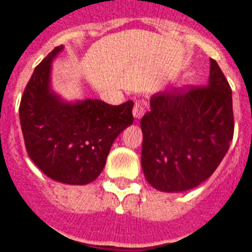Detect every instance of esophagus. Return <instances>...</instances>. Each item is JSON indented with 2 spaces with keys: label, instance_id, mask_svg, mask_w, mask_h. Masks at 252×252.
<instances>
[{
  "label": "esophagus",
  "instance_id": "34e87169",
  "mask_svg": "<svg viewBox=\"0 0 252 252\" xmlns=\"http://www.w3.org/2000/svg\"><path fill=\"white\" fill-rule=\"evenodd\" d=\"M145 111H146V104H145V102H135L134 103V107H133V115L134 118L135 119H139L142 118V115L145 114Z\"/></svg>",
  "mask_w": 252,
  "mask_h": 252
}]
</instances>
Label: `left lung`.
<instances>
[{
	"label": "left lung",
	"instance_id": "obj_1",
	"mask_svg": "<svg viewBox=\"0 0 252 252\" xmlns=\"http://www.w3.org/2000/svg\"><path fill=\"white\" fill-rule=\"evenodd\" d=\"M141 128V165L152 187L184 192L208 179L234 137L232 93L214 59L207 86L153 95Z\"/></svg>",
	"mask_w": 252,
	"mask_h": 252
}]
</instances>
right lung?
I'll return each instance as SVG.
<instances>
[{
  "label": "right lung",
  "mask_w": 252,
  "mask_h": 252,
  "mask_svg": "<svg viewBox=\"0 0 252 252\" xmlns=\"http://www.w3.org/2000/svg\"><path fill=\"white\" fill-rule=\"evenodd\" d=\"M60 51L63 45L34 68L20 103V124L29 158L44 174L86 185L100 174L115 138L133 124V102H63L49 87L51 63Z\"/></svg>",
  "instance_id": "right-lung-1"
}]
</instances>
